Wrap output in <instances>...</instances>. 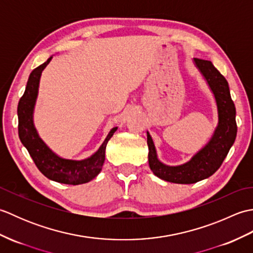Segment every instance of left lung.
<instances>
[{
    "mask_svg": "<svg viewBox=\"0 0 253 253\" xmlns=\"http://www.w3.org/2000/svg\"><path fill=\"white\" fill-rule=\"evenodd\" d=\"M193 62L206 78L216 101L218 124L212 138L187 163L169 166L158 159L153 140L147 131L150 169L159 178L175 184H195L213 175L222 165L237 135L236 107L230 96L227 80L210 61L193 58Z\"/></svg>",
    "mask_w": 253,
    "mask_h": 253,
    "instance_id": "8db88e82",
    "label": "left lung"
}]
</instances>
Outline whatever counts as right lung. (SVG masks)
<instances>
[{"label":"right lung","mask_w":253,"mask_h":253,"mask_svg":"<svg viewBox=\"0 0 253 253\" xmlns=\"http://www.w3.org/2000/svg\"><path fill=\"white\" fill-rule=\"evenodd\" d=\"M51 60L52 56L42 65L35 68L27 82L26 90L17 107L18 136L21 143L28 150L38 169L47 178L67 185L85 184L92 180L101 171L105 160L106 144L117 130V127L112 128L98 151L84 160L63 159L46 146L38 135L34 125V110L41 74Z\"/></svg>","instance_id":"1"}]
</instances>
